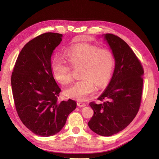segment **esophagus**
I'll return each instance as SVG.
<instances>
[{"label": "esophagus", "mask_w": 159, "mask_h": 159, "mask_svg": "<svg viewBox=\"0 0 159 159\" xmlns=\"http://www.w3.org/2000/svg\"><path fill=\"white\" fill-rule=\"evenodd\" d=\"M77 105H78V106H79L80 107H84L86 105L85 103H80V102L77 103Z\"/></svg>", "instance_id": "1"}]
</instances>
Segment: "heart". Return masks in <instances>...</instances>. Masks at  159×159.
Masks as SVG:
<instances>
[{
	"label": "heart",
	"mask_w": 159,
	"mask_h": 159,
	"mask_svg": "<svg viewBox=\"0 0 159 159\" xmlns=\"http://www.w3.org/2000/svg\"><path fill=\"white\" fill-rule=\"evenodd\" d=\"M66 57L72 66H81V80L67 88L64 93L70 98L85 101L95 89V84L101 88L108 83L115 65L113 52L91 44L71 47L66 52ZM54 79L63 85L71 82L70 66L64 59L57 57L52 63Z\"/></svg>",
	"instance_id": "b5f03b06"
}]
</instances>
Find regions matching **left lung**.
<instances>
[{"mask_svg":"<svg viewBox=\"0 0 159 159\" xmlns=\"http://www.w3.org/2000/svg\"><path fill=\"white\" fill-rule=\"evenodd\" d=\"M115 57V69L107 87L98 98L102 103L91 102L94 111L88 122L91 131L109 137L121 131L131 123L140 107L144 70L131 48L121 38L105 34Z\"/></svg>","mask_w":159,"mask_h":159,"instance_id":"left-lung-1","label":"left lung"}]
</instances>
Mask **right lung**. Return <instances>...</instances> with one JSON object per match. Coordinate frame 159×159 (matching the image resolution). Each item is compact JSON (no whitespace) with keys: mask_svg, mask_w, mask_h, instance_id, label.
Returning <instances> with one entry per match:
<instances>
[{"mask_svg":"<svg viewBox=\"0 0 159 159\" xmlns=\"http://www.w3.org/2000/svg\"><path fill=\"white\" fill-rule=\"evenodd\" d=\"M62 36L47 32L28 42L18 56L11 76L18 116L28 129L40 137L59 133L77 105L70 99L57 101L61 89L52 74L51 57Z\"/></svg>","mask_w":159,"mask_h":159,"instance_id":"1","label":"right lung"}]
</instances>
